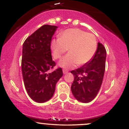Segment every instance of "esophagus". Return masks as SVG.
Segmentation results:
<instances>
[{"label": "esophagus", "mask_w": 129, "mask_h": 129, "mask_svg": "<svg viewBox=\"0 0 129 129\" xmlns=\"http://www.w3.org/2000/svg\"><path fill=\"white\" fill-rule=\"evenodd\" d=\"M67 73H68V71L67 70H65V69L63 70V74H66Z\"/></svg>", "instance_id": "1"}]
</instances>
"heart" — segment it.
Returning a JSON list of instances; mask_svg holds the SVG:
<instances>
[{
	"label": "heart",
	"instance_id": "obj_1",
	"mask_svg": "<svg viewBox=\"0 0 129 129\" xmlns=\"http://www.w3.org/2000/svg\"><path fill=\"white\" fill-rule=\"evenodd\" d=\"M97 48V40L94 35L76 28L64 30L59 38L52 40L50 43L52 56L56 59H59L67 50L69 51L58 63L59 66L66 69L88 63L95 55Z\"/></svg>",
	"mask_w": 129,
	"mask_h": 129
}]
</instances>
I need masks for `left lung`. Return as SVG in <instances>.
I'll return each instance as SVG.
<instances>
[{
  "instance_id": "obj_1",
  "label": "left lung",
  "mask_w": 129,
  "mask_h": 129,
  "mask_svg": "<svg viewBox=\"0 0 129 129\" xmlns=\"http://www.w3.org/2000/svg\"><path fill=\"white\" fill-rule=\"evenodd\" d=\"M106 58V49L103 44L98 43L97 50L91 60L71 71L74 77L71 92L79 102L89 103L97 95L103 82Z\"/></svg>"
}]
</instances>
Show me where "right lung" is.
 Returning <instances> with one entry per match:
<instances>
[{
	"instance_id": "obj_1",
	"label": "right lung",
	"mask_w": 129,
	"mask_h": 129,
	"mask_svg": "<svg viewBox=\"0 0 129 129\" xmlns=\"http://www.w3.org/2000/svg\"><path fill=\"white\" fill-rule=\"evenodd\" d=\"M58 26H42L23 44L21 70L23 81L30 99L44 103L53 95L56 84L62 76L61 68L49 73L55 66L50 50L52 38Z\"/></svg>"
}]
</instances>
